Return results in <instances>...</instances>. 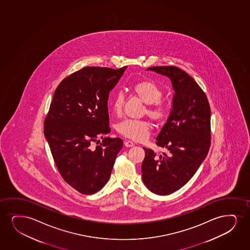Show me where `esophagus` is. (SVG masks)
<instances>
[{
    "instance_id": "1",
    "label": "esophagus",
    "mask_w": 250,
    "mask_h": 250,
    "mask_svg": "<svg viewBox=\"0 0 250 250\" xmlns=\"http://www.w3.org/2000/svg\"><path fill=\"white\" fill-rule=\"evenodd\" d=\"M124 146H126V147H132V146H134V144L132 141H129V140H125L124 141Z\"/></svg>"
}]
</instances>
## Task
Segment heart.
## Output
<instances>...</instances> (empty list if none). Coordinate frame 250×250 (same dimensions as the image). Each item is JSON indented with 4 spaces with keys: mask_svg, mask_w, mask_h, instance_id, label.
Here are the masks:
<instances>
[{
    "mask_svg": "<svg viewBox=\"0 0 250 250\" xmlns=\"http://www.w3.org/2000/svg\"><path fill=\"white\" fill-rule=\"evenodd\" d=\"M131 91L147 104L144 114H146L155 124H162L167 122L170 115V109L166 102L161 101L163 91L160 86L149 80H143L135 83L131 87ZM109 104L112 113L120 116L124 104L123 94L118 93L114 95ZM117 131L127 139L143 141L149 137L151 126L146 120H124L118 124Z\"/></svg>",
    "mask_w": 250,
    "mask_h": 250,
    "instance_id": "obj_1",
    "label": "heart"
}]
</instances>
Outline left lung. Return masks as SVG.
<instances>
[{"label":"left lung","instance_id":"1","mask_svg":"<svg viewBox=\"0 0 250 250\" xmlns=\"http://www.w3.org/2000/svg\"><path fill=\"white\" fill-rule=\"evenodd\" d=\"M171 79L175 95L167 124L156 138V145L167 149L157 155L144 148V184L158 195L181 188L195 174L210 147V107L206 93L192 77L177 66L148 67Z\"/></svg>","mask_w":250,"mask_h":250}]
</instances>
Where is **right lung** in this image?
I'll use <instances>...</instances> for the list:
<instances>
[{"instance_id": "add662e5", "label": "right lung", "mask_w": 250, "mask_h": 250, "mask_svg": "<svg viewBox=\"0 0 250 250\" xmlns=\"http://www.w3.org/2000/svg\"><path fill=\"white\" fill-rule=\"evenodd\" d=\"M84 66L57 86L44 118V133L57 170L66 184L83 194L106 184L118 152L120 138L109 133V93L126 70ZM103 138L94 147L91 143Z\"/></svg>"}]
</instances>
